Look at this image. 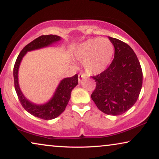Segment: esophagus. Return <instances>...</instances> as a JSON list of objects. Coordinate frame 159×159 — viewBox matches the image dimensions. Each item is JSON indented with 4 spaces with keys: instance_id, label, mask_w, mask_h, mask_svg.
Returning <instances> with one entry per match:
<instances>
[{
    "instance_id": "esophagus-1",
    "label": "esophagus",
    "mask_w": 159,
    "mask_h": 159,
    "mask_svg": "<svg viewBox=\"0 0 159 159\" xmlns=\"http://www.w3.org/2000/svg\"><path fill=\"white\" fill-rule=\"evenodd\" d=\"M86 77V75H84V74H79V75H78V80H79V82H80L82 81V80L83 79V78H85Z\"/></svg>"
}]
</instances>
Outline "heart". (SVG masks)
<instances>
[{
	"mask_svg": "<svg viewBox=\"0 0 159 159\" xmlns=\"http://www.w3.org/2000/svg\"><path fill=\"white\" fill-rule=\"evenodd\" d=\"M114 53V45L108 39L95 38L78 45L74 56L76 60L82 63L88 75H98L109 66Z\"/></svg>",
	"mask_w": 159,
	"mask_h": 159,
	"instance_id": "obj_1",
	"label": "heart"
}]
</instances>
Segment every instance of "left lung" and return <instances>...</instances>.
Here are the masks:
<instances>
[{"instance_id": "1", "label": "left lung", "mask_w": 159, "mask_h": 159, "mask_svg": "<svg viewBox=\"0 0 159 159\" xmlns=\"http://www.w3.org/2000/svg\"><path fill=\"white\" fill-rule=\"evenodd\" d=\"M114 47V58L106 71L93 77L96 88L91 95L104 114L118 116L136 103L143 84L140 64L132 48L116 38L108 37Z\"/></svg>"}]
</instances>
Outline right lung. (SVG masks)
I'll return each mask as SVG.
<instances>
[{"label":"right lung","mask_w":159,"mask_h":159,"mask_svg":"<svg viewBox=\"0 0 159 159\" xmlns=\"http://www.w3.org/2000/svg\"><path fill=\"white\" fill-rule=\"evenodd\" d=\"M61 40V37L53 34L42 35L36 38L26 45L20 52L14 67L15 90L21 106L30 114L45 120L55 119L64 112L70 100L71 91L78 84V75H75L71 77H66L61 80L53 96L48 101L43 104H36L28 100L21 92L19 84V69L22 58L27 52L51 46Z\"/></svg>","instance_id":"add662e5"}]
</instances>
